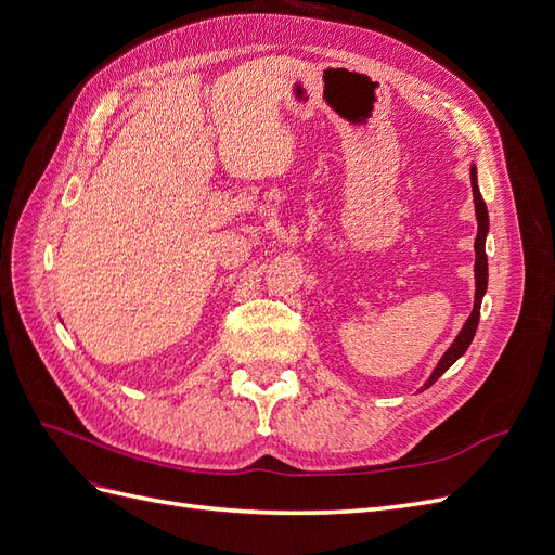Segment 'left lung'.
<instances>
[{
    "instance_id": "8db88e82",
    "label": "left lung",
    "mask_w": 555,
    "mask_h": 555,
    "mask_svg": "<svg viewBox=\"0 0 555 555\" xmlns=\"http://www.w3.org/2000/svg\"><path fill=\"white\" fill-rule=\"evenodd\" d=\"M469 178H473V194H475V210H477V224H479V231H477V241H475V255H477V261H475V280H477V292H475V308H473V314L467 317L465 326L461 328L459 338L453 340V345L444 351V357L440 359L438 367H435L430 379L424 384V389H428V386H433L435 382H438L444 371H449L453 361H459L465 349L469 347V343H473L475 333H477V324H479V308H481V298L486 294V284H489V261H486V233H489V210H486V204L481 198V192H479V184H477V169L473 166L469 169ZM422 389V391H424Z\"/></svg>"
}]
</instances>
